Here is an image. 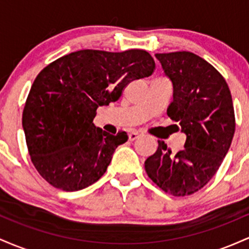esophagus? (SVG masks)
<instances>
[{"label": "esophagus", "mask_w": 249, "mask_h": 249, "mask_svg": "<svg viewBox=\"0 0 249 249\" xmlns=\"http://www.w3.org/2000/svg\"><path fill=\"white\" fill-rule=\"evenodd\" d=\"M139 138V133L138 132H131L130 134H128V139H130L131 142L136 141V139Z\"/></svg>", "instance_id": "obj_1"}]
</instances>
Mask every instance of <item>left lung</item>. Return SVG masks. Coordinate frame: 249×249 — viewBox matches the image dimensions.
<instances>
[{"label": "left lung", "mask_w": 249, "mask_h": 249, "mask_svg": "<svg viewBox=\"0 0 249 249\" xmlns=\"http://www.w3.org/2000/svg\"><path fill=\"white\" fill-rule=\"evenodd\" d=\"M156 57L173 85L167 116L178 123L186 142L173 156L158 141L145 171L166 193L191 196L213 178L231 146L235 131L232 96L221 73L196 53L177 51Z\"/></svg>", "instance_id": "8db88e82"}]
</instances>
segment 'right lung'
<instances>
[{
  "label": "right lung",
  "instance_id": "add662e5",
  "mask_svg": "<svg viewBox=\"0 0 249 249\" xmlns=\"http://www.w3.org/2000/svg\"><path fill=\"white\" fill-rule=\"evenodd\" d=\"M154 69L152 56L139 49L79 50L47 65L31 85L22 116L31 161L43 178L67 192L101 178L128 137L96 127V110L118 101L127 84Z\"/></svg>",
  "mask_w": 249,
  "mask_h": 249
}]
</instances>
